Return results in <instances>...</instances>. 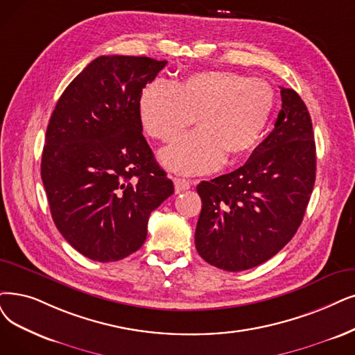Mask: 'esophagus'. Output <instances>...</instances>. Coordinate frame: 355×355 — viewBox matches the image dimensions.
I'll return each instance as SVG.
<instances>
[{"instance_id":"esophagus-1","label":"esophagus","mask_w":355,"mask_h":355,"mask_svg":"<svg viewBox=\"0 0 355 355\" xmlns=\"http://www.w3.org/2000/svg\"><path fill=\"white\" fill-rule=\"evenodd\" d=\"M173 183H175V191H176V193H180V192H183V191L191 189V188L195 185V182L187 180V179H180V178H175V179H173Z\"/></svg>"}]
</instances>
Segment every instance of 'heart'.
Returning a JSON list of instances; mask_svg holds the SVG:
<instances>
[{
    "label": "heart",
    "mask_w": 355,
    "mask_h": 355,
    "mask_svg": "<svg viewBox=\"0 0 355 355\" xmlns=\"http://www.w3.org/2000/svg\"><path fill=\"white\" fill-rule=\"evenodd\" d=\"M275 92L259 78L232 71H200L176 86L155 80L139 94L138 113L146 132L172 143L196 116L200 130L162 153V163L185 175L216 170L258 146L272 116Z\"/></svg>",
    "instance_id": "1"
}]
</instances>
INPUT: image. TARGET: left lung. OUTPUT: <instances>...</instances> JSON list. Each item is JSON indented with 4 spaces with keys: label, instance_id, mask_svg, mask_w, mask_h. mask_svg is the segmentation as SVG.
<instances>
[{
    "label": "left lung",
    "instance_id": "obj_1",
    "mask_svg": "<svg viewBox=\"0 0 355 355\" xmlns=\"http://www.w3.org/2000/svg\"><path fill=\"white\" fill-rule=\"evenodd\" d=\"M272 132L232 173L196 187L202 209L195 246L209 265L237 272L271 259L299 229L316 179V146L309 110L281 87Z\"/></svg>",
    "mask_w": 355,
    "mask_h": 355
}]
</instances>
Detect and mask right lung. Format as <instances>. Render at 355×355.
Masks as SVG:
<instances>
[{
  "mask_svg": "<svg viewBox=\"0 0 355 355\" xmlns=\"http://www.w3.org/2000/svg\"><path fill=\"white\" fill-rule=\"evenodd\" d=\"M167 61L98 56L52 112L40 175L56 229L84 257L119 261L147 237L151 212L175 192L143 135L139 94Z\"/></svg>",
  "mask_w": 355,
  "mask_h": 355,
  "instance_id": "right-lung-1",
  "label": "right lung"
}]
</instances>
